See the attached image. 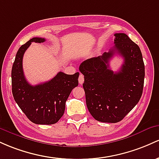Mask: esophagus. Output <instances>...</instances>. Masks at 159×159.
<instances>
[{"mask_svg": "<svg viewBox=\"0 0 159 159\" xmlns=\"http://www.w3.org/2000/svg\"><path fill=\"white\" fill-rule=\"evenodd\" d=\"M79 83L80 84H83V82H84V76H83V74H80V76H79Z\"/></svg>", "mask_w": 159, "mask_h": 159, "instance_id": "obj_1", "label": "esophagus"}]
</instances>
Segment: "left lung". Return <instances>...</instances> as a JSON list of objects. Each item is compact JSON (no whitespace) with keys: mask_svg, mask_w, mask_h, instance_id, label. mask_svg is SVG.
<instances>
[{"mask_svg":"<svg viewBox=\"0 0 159 159\" xmlns=\"http://www.w3.org/2000/svg\"><path fill=\"white\" fill-rule=\"evenodd\" d=\"M113 49L84 61L80 71L89 113L101 122H120L139 102L143 93L145 67L139 46L124 33L115 34ZM116 53L124 58L118 72L108 67Z\"/></svg>","mask_w":159,"mask_h":159,"instance_id":"obj_1","label":"left lung"}]
</instances>
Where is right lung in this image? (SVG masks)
Segmentation results:
<instances>
[{
  "label": "right lung",
  "instance_id": "add662e5",
  "mask_svg": "<svg viewBox=\"0 0 159 159\" xmlns=\"http://www.w3.org/2000/svg\"><path fill=\"white\" fill-rule=\"evenodd\" d=\"M41 37H33L18 50L12 67V92L14 100L32 122L37 125H52L65 113V103L71 91L78 85L79 72L73 75L58 72L46 83L31 85L25 77L22 58L32 42L43 43Z\"/></svg>",
  "mask_w": 159,
  "mask_h": 159
}]
</instances>
